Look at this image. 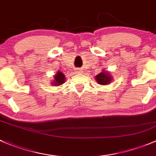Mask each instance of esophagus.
Returning <instances> with one entry per match:
<instances>
[{
  "instance_id": "esophagus-1",
  "label": "esophagus",
  "mask_w": 156,
  "mask_h": 156,
  "mask_svg": "<svg viewBox=\"0 0 156 156\" xmlns=\"http://www.w3.org/2000/svg\"><path fill=\"white\" fill-rule=\"evenodd\" d=\"M75 70H76V73H81L82 72H83V70H82L81 68H76L75 69Z\"/></svg>"
}]
</instances>
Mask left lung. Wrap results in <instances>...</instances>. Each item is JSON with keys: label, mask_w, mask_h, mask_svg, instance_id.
<instances>
[{"label": "left lung", "mask_w": 156, "mask_h": 156, "mask_svg": "<svg viewBox=\"0 0 156 156\" xmlns=\"http://www.w3.org/2000/svg\"><path fill=\"white\" fill-rule=\"evenodd\" d=\"M95 80H97L98 84L108 85L113 80V77L108 72L103 70V72H101L99 74L95 76Z\"/></svg>", "instance_id": "1"}]
</instances>
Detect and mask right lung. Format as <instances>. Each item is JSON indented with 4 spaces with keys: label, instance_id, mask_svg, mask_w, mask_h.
Wrapping results in <instances>:
<instances>
[{
    "label": "right lung",
    "instance_id": "add662e5",
    "mask_svg": "<svg viewBox=\"0 0 156 156\" xmlns=\"http://www.w3.org/2000/svg\"><path fill=\"white\" fill-rule=\"evenodd\" d=\"M54 79L55 80L54 82H52V85L55 86H58L60 85H62L65 81V75L60 71H58L56 73V74L54 76Z\"/></svg>",
    "mask_w": 156,
    "mask_h": 156
}]
</instances>
